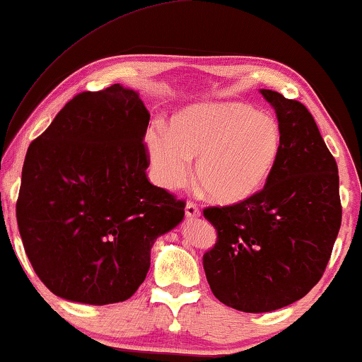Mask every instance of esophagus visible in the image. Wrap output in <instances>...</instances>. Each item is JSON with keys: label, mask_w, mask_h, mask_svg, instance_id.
Returning a JSON list of instances; mask_svg holds the SVG:
<instances>
[{"label": "esophagus", "mask_w": 362, "mask_h": 362, "mask_svg": "<svg viewBox=\"0 0 362 362\" xmlns=\"http://www.w3.org/2000/svg\"><path fill=\"white\" fill-rule=\"evenodd\" d=\"M201 216L199 207H197L194 202H187L186 204V217L187 219H196V217Z\"/></svg>", "instance_id": "esophagus-1"}]
</instances>
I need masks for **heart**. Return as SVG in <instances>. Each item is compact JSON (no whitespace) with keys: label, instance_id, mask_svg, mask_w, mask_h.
<instances>
[{"label":"heart","instance_id":"heart-1","mask_svg":"<svg viewBox=\"0 0 362 362\" xmlns=\"http://www.w3.org/2000/svg\"><path fill=\"white\" fill-rule=\"evenodd\" d=\"M280 143L279 123L239 102L191 107L173 118L170 132L151 127L145 136L158 185L180 189L197 158V182L221 204L249 199L265 185Z\"/></svg>","mask_w":362,"mask_h":362}]
</instances>
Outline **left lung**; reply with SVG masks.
Segmentation results:
<instances>
[{
  "label": "left lung",
  "mask_w": 362,
  "mask_h": 362,
  "mask_svg": "<svg viewBox=\"0 0 362 362\" xmlns=\"http://www.w3.org/2000/svg\"><path fill=\"white\" fill-rule=\"evenodd\" d=\"M275 108L280 155L264 189L230 206H211L217 240L202 255L212 293L245 313L303 298L328 265L341 227L338 165L303 103L260 90Z\"/></svg>",
  "instance_id": "obj_1"
}]
</instances>
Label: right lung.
<instances>
[{
    "label": "right lung",
    "instance_id": "obj_1",
    "mask_svg": "<svg viewBox=\"0 0 362 362\" xmlns=\"http://www.w3.org/2000/svg\"><path fill=\"white\" fill-rule=\"evenodd\" d=\"M150 113L120 83L69 100L28 148L16 219L44 285L87 305L125 301L150 269L158 237L186 202L146 176Z\"/></svg>",
    "mask_w": 362,
    "mask_h": 362
}]
</instances>
